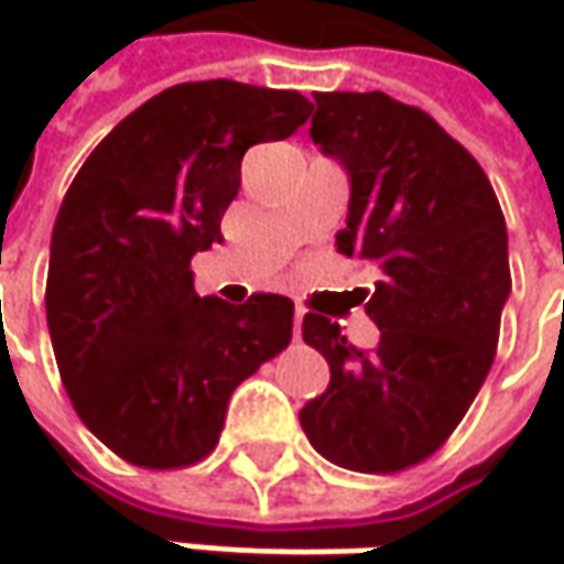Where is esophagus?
Returning a JSON list of instances; mask_svg holds the SVG:
<instances>
[{"mask_svg":"<svg viewBox=\"0 0 564 564\" xmlns=\"http://www.w3.org/2000/svg\"><path fill=\"white\" fill-rule=\"evenodd\" d=\"M301 319H304V307H294V323H292L294 338L301 336Z\"/></svg>","mask_w":564,"mask_h":564,"instance_id":"esophagus-1","label":"esophagus"}]
</instances>
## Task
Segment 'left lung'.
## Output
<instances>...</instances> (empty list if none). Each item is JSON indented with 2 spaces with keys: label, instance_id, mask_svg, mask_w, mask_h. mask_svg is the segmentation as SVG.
<instances>
[{
  "label": "left lung",
  "instance_id": "1",
  "mask_svg": "<svg viewBox=\"0 0 564 564\" xmlns=\"http://www.w3.org/2000/svg\"><path fill=\"white\" fill-rule=\"evenodd\" d=\"M314 99L311 138L351 178L336 248L379 272L360 289L379 345L360 351L329 316H304L333 377L301 426L326 462L395 474L452 436L492 367L511 292L506 216L480 163L423 109L379 90Z\"/></svg>",
  "mask_w": 564,
  "mask_h": 564
}]
</instances>
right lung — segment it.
<instances>
[{
	"mask_svg": "<svg viewBox=\"0 0 564 564\" xmlns=\"http://www.w3.org/2000/svg\"><path fill=\"white\" fill-rule=\"evenodd\" d=\"M314 102L238 80L175 84L121 119L55 216L46 323L77 417L119 458L197 465L231 392L292 341L294 304L194 292L191 257L223 241L253 143L285 141Z\"/></svg>",
	"mask_w": 564,
	"mask_h": 564,
	"instance_id": "obj_1",
	"label": "right lung"
}]
</instances>
